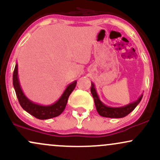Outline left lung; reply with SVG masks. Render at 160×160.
Masks as SVG:
<instances>
[{"instance_id": "8db88e82", "label": "left lung", "mask_w": 160, "mask_h": 160, "mask_svg": "<svg viewBox=\"0 0 160 160\" xmlns=\"http://www.w3.org/2000/svg\"><path fill=\"white\" fill-rule=\"evenodd\" d=\"M91 93L92 95L93 98H94L95 105L98 114L102 117H109V118H122V117L127 116L128 113H131L137 107V105L140 103L141 98L143 97V94H141V96L135 102H132L127 105H125L123 107L112 108L105 105L100 100L98 94H97V92L95 90V85L93 82H92Z\"/></svg>"}]
</instances>
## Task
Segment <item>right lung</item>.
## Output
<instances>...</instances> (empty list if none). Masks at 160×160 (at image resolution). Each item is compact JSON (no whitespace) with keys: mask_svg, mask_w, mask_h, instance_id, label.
<instances>
[{"mask_svg":"<svg viewBox=\"0 0 160 160\" xmlns=\"http://www.w3.org/2000/svg\"><path fill=\"white\" fill-rule=\"evenodd\" d=\"M12 84H13L16 96H17L21 107L28 113L39 120H47V119L58 117L64 111L69 95H71V93L72 92L76 86L77 80L70 83L67 86L65 90L64 91L63 94L62 95L59 99L55 103L49 104V105H41V104H36L25 96L21 86H20L19 78H18L17 63L16 64L13 75H12Z\"/></svg>","mask_w":160,"mask_h":160,"instance_id":"add662e5","label":"right lung"}]
</instances>
